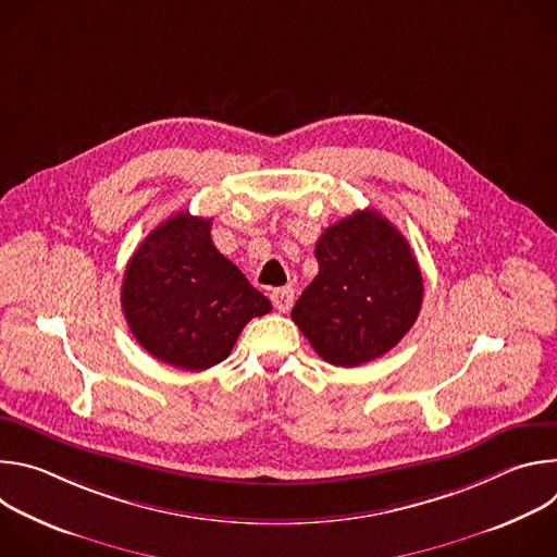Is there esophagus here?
<instances>
[{
	"label": "esophagus",
	"instance_id": "obj_1",
	"mask_svg": "<svg viewBox=\"0 0 557 557\" xmlns=\"http://www.w3.org/2000/svg\"><path fill=\"white\" fill-rule=\"evenodd\" d=\"M271 301H273V306H275L280 312L290 310V306H293V288H290V286L275 288V290L271 293Z\"/></svg>",
	"mask_w": 557,
	"mask_h": 557
}]
</instances>
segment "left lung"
Returning <instances> with one entry per match:
<instances>
[{
  "mask_svg": "<svg viewBox=\"0 0 557 557\" xmlns=\"http://www.w3.org/2000/svg\"><path fill=\"white\" fill-rule=\"evenodd\" d=\"M320 273L293 306V322L324 361L368 363L399 344L423 304L419 262L401 231L372 209L329 226L314 245Z\"/></svg>",
  "mask_w": 557,
  "mask_h": 557,
  "instance_id": "8db88e82",
  "label": "left lung"
}]
</instances>
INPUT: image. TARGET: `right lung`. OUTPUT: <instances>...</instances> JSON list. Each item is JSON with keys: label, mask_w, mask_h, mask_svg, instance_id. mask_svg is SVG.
Masks as SVG:
<instances>
[{"label": "right lung", "mask_w": 557, "mask_h": 557, "mask_svg": "<svg viewBox=\"0 0 557 557\" xmlns=\"http://www.w3.org/2000/svg\"><path fill=\"white\" fill-rule=\"evenodd\" d=\"M121 306L136 342L181 370L224 361L271 301L211 243V218L181 211L156 226L127 262Z\"/></svg>", "instance_id": "add662e5"}]
</instances>
